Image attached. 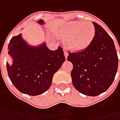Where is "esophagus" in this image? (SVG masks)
<instances>
[{
	"label": "esophagus",
	"mask_w": 120,
	"mask_h": 120,
	"mask_svg": "<svg viewBox=\"0 0 120 120\" xmlns=\"http://www.w3.org/2000/svg\"><path fill=\"white\" fill-rule=\"evenodd\" d=\"M68 55H69V53H67V51L66 50H64V55H65V59H67V57H68Z\"/></svg>",
	"instance_id": "esophagus-1"
}]
</instances>
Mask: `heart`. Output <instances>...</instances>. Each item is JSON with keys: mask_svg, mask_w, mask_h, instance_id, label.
Listing matches in <instances>:
<instances>
[{"mask_svg": "<svg viewBox=\"0 0 120 120\" xmlns=\"http://www.w3.org/2000/svg\"><path fill=\"white\" fill-rule=\"evenodd\" d=\"M95 33V27L92 23L79 21L65 22L55 30L57 36L67 39L68 47L75 51L87 48L91 43Z\"/></svg>", "mask_w": 120, "mask_h": 120, "instance_id": "1", "label": "heart"}]
</instances>
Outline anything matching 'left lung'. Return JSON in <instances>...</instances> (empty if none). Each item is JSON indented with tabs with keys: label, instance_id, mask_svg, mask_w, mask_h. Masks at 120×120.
<instances>
[{
	"label": "left lung",
	"instance_id": "left-lung-1",
	"mask_svg": "<svg viewBox=\"0 0 120 120\" xmlns=\"http://www.w3.org/2000/svg\"><path fill=\"white\" fill-rule=\"evenodd\" d=\"M95 33L85 50L69 53L72 63V83L85 95L97 96L112 84L117 73L118 57L113 39L102 26L93 22Z\"/></svg>",
	"mask_w": 120,
	"mask_h": 120
}]
</instances>
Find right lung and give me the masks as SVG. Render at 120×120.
Listing matches in <instances>:
<instances>
[{
  "label": "right lung",
  "instance_id": "obj_1",
  "mask_svg": "<svg viewBox=\"0 0 120 120\" xmlns=\"http://www.w3.org/2000/svg\"><path fill=\"white\" fill-rule=\"evenodd\" d=\"M44 25L43 19L37 21ZM8 54L12 63L7 62L8 75L17 90L29 95L45 93L51 87L53 75L65 61L63 49L51 51L45 42L32 46L22 37V34L12 38L8 46Z\"/></svg>",
  "mask_w": 120,
  "mask_h": 120
}]
</instances>
